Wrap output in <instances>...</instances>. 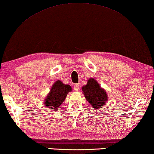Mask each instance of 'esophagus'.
I'll return each mask as SVG.
<instances>
[{"label":"esophagus","instance_id":"34e87169","mask_svg":"<svg viewBox=\"0 0 154 154\" xmlns=\"http://www.w3.org/2000/svg\"><path fill=\"white\" fill-rule=\"evenodd\" d=\"M79 87H80V84L79 83H76V84H75L73 86V89L75 91H79Z\"/></svg>","mask_w":154,"mask_h":154}]
</instances>
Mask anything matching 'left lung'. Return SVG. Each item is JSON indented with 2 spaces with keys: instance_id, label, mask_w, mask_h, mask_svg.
I'll return each instance as SVG.
<instances>
[{
  "instance_id": "obj_1",
  "label": "left lung",
  "mask_w": 154,
  "mask_h": 154,
  "mask_svg": "<svg viewBox=\"0 0 154 154\" xmlns=\"http://www.w3.org/2000/svg\"><path fill=\"white\" fill-rule=\"evenodd\" d=\"M82 91L87 101L95 110L101 108L102 106H104L105 103L107 102L108 96L106 91L93 78L89 79L87 85L82 87Z\"/></svg>"
}]
</instances>
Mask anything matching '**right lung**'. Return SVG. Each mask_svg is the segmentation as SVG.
I'll return each instance as SVG.
<instances>
[{
  "label": "right lung",
  "mask_w": 154,
  "mask_h": 154,
  "mask_svg": "<svg viewBox=\"0 0 154 154\" xmlns=\"http://www.w3.org/2000/svg\"><path fill=\"white\" fill-rule=\"evenodd\" d=\"M71 91L72 88L69 85L63 84L59 80L57 81L52 86L49 94L45 98L44 106L46 108L57 110L65 101L66 95Z\"/></svg>",
  "instance_id": "obj_1"
}]
</instances>
